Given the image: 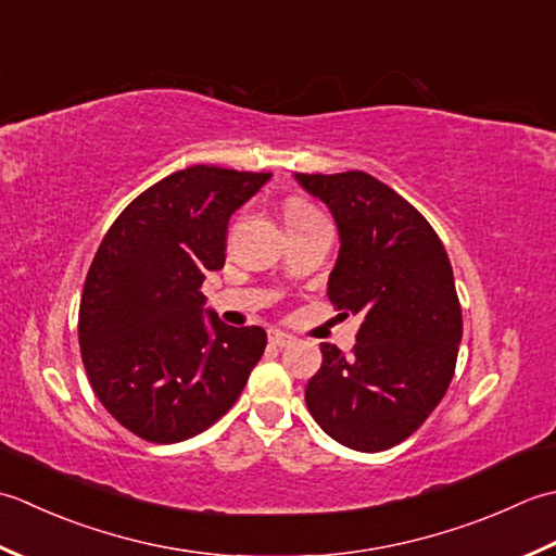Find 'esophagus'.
Returning a JSON list of instances; mask_svg holds the SVG:
<instances>
[{"mask_svg": "<svg viewBox=\"0 0 556 556\" xmlns=\"http://www.w3.org/2000/svg\"><path fill=\"white\" fill-rule=\"evenodd\" d=\"M268 343L282 350V348H290L294 343V338L288 336V333H282V331H268Z\"/></svg>", "mask_w": 556, "mask_h": 556, "instance_id": "1", "label": "esophagus"}]
</instances>
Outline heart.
<instances>
[{"instance_id": "1", "label": "heart", "mask_w": 556, "mask_h": 556, "mask_svg": "<svg viewBox=\"0 0 556 556\" xmlns=\"http://www.w3.org/2000/svg\"><path fill=\"white\" fill-rule=\"evenodd\" d=\"M314 215H321V213L304 199H288L286 201V223L307 220V218H314Z\"/></svg>"}]
</instances>
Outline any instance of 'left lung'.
Listing matches in <instances>:
<instances>
[{
	"mask_svg": "<svg viewBox=\"0 0 556 556\" xmlns=\"http://www.w3.org/2000/svg\"><path fill=\"white\" fill-rule=\"evenodd\" d=\"M294 177L341 232L328 300L362 316L350 357L321 343L304 401L338 444L387 451L425 425L456 371L463 314L448 254L425 215L377 177Z\"/></svg>",
	"mask_w": 556,
	"mask_h": 556,
	"instance_id": "left-lung-1",
	"label": "left lung"
}]
</instances>
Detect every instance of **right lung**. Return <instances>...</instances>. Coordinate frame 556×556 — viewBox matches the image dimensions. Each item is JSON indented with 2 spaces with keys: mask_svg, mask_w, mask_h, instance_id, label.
Listing matches in <instances>:
<instances>
[{
  "mask_svg": "<svg viewBox=\"0 0 556 556\" xmlns=\"http://www.w3.org/2000/svg\"><path fill=\"white\" fill-rule=\"evenodd\" d=\"M270 173L194 165L149 187L110 225L78 307L98 401L151 444L201 434L240 399L266 331L203 321L201 282L225 264L230 215Z\"/></svg>",
  "mask_w": 556,
  "mask_h": 556,
  "instance_id": "add662e5",
  "label": "right lung"
}]
</instances>
